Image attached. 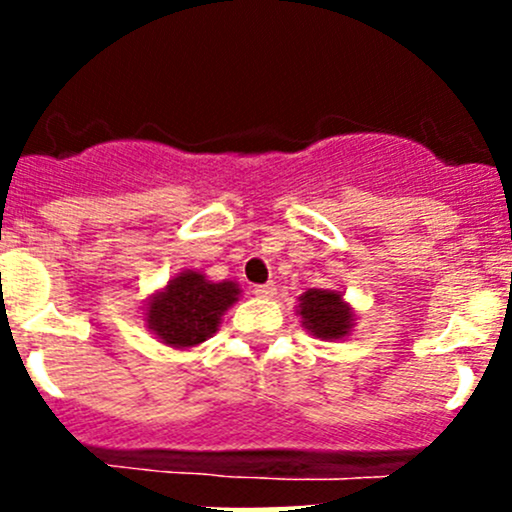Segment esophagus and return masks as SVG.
<instances>
[{"mask_svg": "<svg viewBox=\"0 0 512 512\" xmlns=\"http://www.w3.org/2000/svg\"><path fill=\"white\" fill-rule=\"evenodd\" d=\"M255 294L260 299H272L277 294V287L275 285H257L255 287Z\"/></svg>", "mask_w": 512, "mask_h": 512, "instance_id": "esophagus-1", "label": "esophagus"}]
</instances>
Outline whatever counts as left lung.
Wrapping results in <instances>:
<instances>
[{
	"label": "left lung",
	"mask_w": 512,
	"mask_h": 512,
	"mask_svg": "<svg viewBox=\"0 0 512 512\" xmlns=\"http://www.w3.org/2000/svg\"><path fill=\"white\" fill-rule=\"evenodd\" d=\"M297 314L302 327L322 342L349 337L356 322L354 307L337 289H307L299 297Z\"/></svg>",
	"instance_id": "1"
}]
</instances>
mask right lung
<instances>
[{"mask_svg": "<svg viewBox=\"0 0 512 512\" xmlns=\"http://www.w3.org/2000/svg\"><path fill=\"white\" fill-rule=\"evenodd\" d=\"M240 292L232 280L213 282L203 272L183 270L148 299L146 327L165 347L193 349L218 332Z\"/></svg>", "mask_w": 512, "mask_h": 512, "instance_id": "1", "label": "right lung"}]
</instances>
